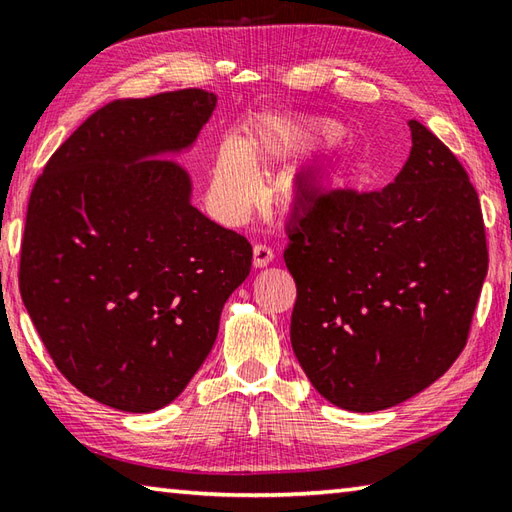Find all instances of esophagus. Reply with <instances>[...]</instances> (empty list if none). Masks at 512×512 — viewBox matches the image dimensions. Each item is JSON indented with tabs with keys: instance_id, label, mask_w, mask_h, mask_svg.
I'll use <instances>...</instances> for the list:
<instances>
[{
	"instance_id": "esophagus-1",
	"label": "esophagus",
	"mask_w": 512,
	"mask_h": 512,
	"mask_svg": "<svg viewBox=\"0 0 512 512\" xmlns=\"http://www.w3.org/2000/svg\"><path fill=\"white\" fill-rule=\"evenodd\" d=\"M273 248L270 246H266V244H255V248H253V264L257 266V268H264V266H268L270 262H273Z\"/></svg>"
}]
</instances>
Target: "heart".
Listing matches in <instances>:
<instances>
[{
	"label": "heart",
	"mask_w": 512,
	"mask_h": 512,
	"mask_svg": "<svg viewBox=\"0 0 512 512\" xmlns=\"http://www.w3.org/2000/svg\"><path fill=\"white\" fill-rule=\"evenodd\" d=\"M335 133V128L315 122H282L273 119L257 130L246 153L235 142H226L215 157L213 195L226 213L239 215L255 197V173L248 159L275 157L286 159L304 153L322 139Z\"/></svg>",
	"instance_id": "1"
}]
</instances>
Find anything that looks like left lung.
<instances>
[{"label":"left lung","mask_w":512,"mask_h":512,"mask_svg":"<svg viewBox=\"0 0 512 512\" xmlns=\"http://www.w3.org/2000/svg\"><path fill=\"white\" fill-rule=\"evenodd\" d=\"M408 126L393 184L308 188L286 230L290 344L317 393L353 413L402 404L453 366L488 270L464 166L417 119Z\"/></svg>","instance_id":"8db88e82"}]
</instances>
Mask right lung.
I'll return each mask as SVG.
<instances>
[{
  "label": "right lung",
  "mask_w": 512,
  "mask_h": 512,
  "mask_svg": "<svg viewBox=\"0 0 512 512\" xmlns=\"http://www.w3.org/2000/svg\"><path fill=\"white\" fill-rule=\"evenodd\" d=\"M217 95L115 99L59 146L28 199L19 293L70 384L150 413L182 393L215 344L253 248L190 204L186 170Z\"/></svg>",
  "instance_id": "right-lung-1"
}]
</instances>
